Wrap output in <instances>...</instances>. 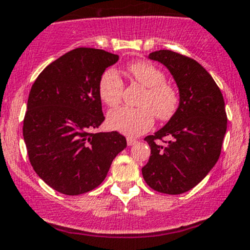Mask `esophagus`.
<instances>
[{
	"label": "esophagus",
	"instance_id": "esophagus-1",
	"mask_svg": "<svg viewBox=\"0 0 250 250\" xmlns=\"http://www.w3.org/2000/svg\"><path fill=\"white\" fill-rule=\"evenodd\" d=\"M136 143H138V141H136L135 139H132V138H128V139H127V144H128V146H133V145H135Z\"/></svg>",
	"mask_w": 250,
	"mask_h": 250
}]
</instances>
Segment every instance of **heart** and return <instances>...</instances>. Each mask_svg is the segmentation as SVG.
<instances>
[{
    "mask_svg": "<svg viewBox=\"0 0 250 250\" xmlns=\"http://www.w3.org/2000/svg\"><path fill=\"white\" fill-rule=\"evenodd\" d=\"M132 78L146 87L140 99V107L122 106L107 114L106 123L110 129L127 136H138L151 129L154 115L160 121L171 118L180 105L178 91L165 83V75L153 63L134 62L128 67ZM99 97L107 106H116L123 93V81L116 70L109 69L99 81Z\"/></svg>",
    "mask_w": 250,
    "mask_h": 250,
    "instance_id": "obj_1",
    "label": "heart"
}]
</instances>
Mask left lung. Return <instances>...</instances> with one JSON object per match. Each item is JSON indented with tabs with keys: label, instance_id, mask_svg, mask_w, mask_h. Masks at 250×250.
Here are the masks:
<instances>
[{
	"label": "left lung",
	"instance_id": "8db88e82",
	"mask_svg": "<svg viewBox=\"0 0 250 250\" xmlns=\"http://www.w3.org/2000/svg\"><path fill=\"white\" fill-rule=\"evenodd\" d=\"M149 60L164 64L180 92V105L169 122L145 141L151 147L144 180L164 194L186 193L200 183L218 162L227 133L223 94L213 78L190 57L158 50ZM169 137L165 146L159 143Z\"/></svg>",
	"mask_w": 250,
	"mask_h": 250
}]
</instances>
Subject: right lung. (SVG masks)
<instances>
[{
	"instance_id": "1",
	"label": "right lung",
	"mask_w": 250,
	"mask_h": 250,
	"mask_svg": "<svg viewBox=\"0 0 250 250\" xmlns=\"http://www.w3.org/2000/svg\"><path fill=\"white\" fill-rule=\"evenodd\" d=\"M118 55L101 49L67 52L32 85L22 134L37 175L55 190L79 195L97 188L127 147L117 132L92 133L105 120L99 81Z\"/></svg>"
}]
</instances>
